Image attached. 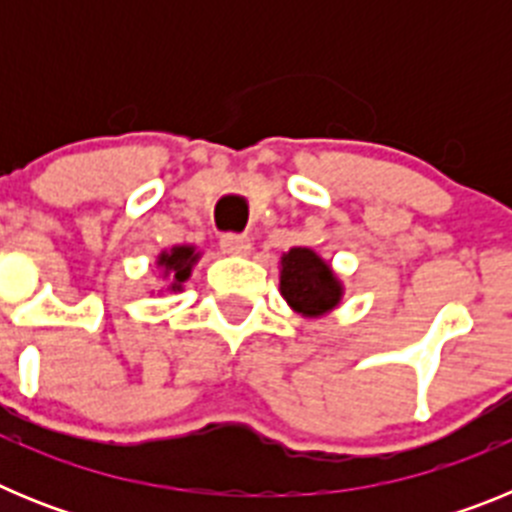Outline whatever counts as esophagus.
I'll use <instances>...</instances> for the list:
<instances>
[{
	"mask_svg": "<svg viewBox=\"0 0 512 512\" xmlns=\"http://www.w3.org/2000/svg\"><path fill=\"white\" fill-rule=\"evenodd\" d=\"M220 246H223L225 253H233V256H246L251 251V241H248V235L241 233H225L220 238Z\"/></svg>",
	"mask_w": 512,
	"mask_h": 512,
	"instance_id": "esophagus-1",
	"label": "esophagus"
}]
</instances>
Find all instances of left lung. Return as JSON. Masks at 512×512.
Instances as JSON below:
<instances>
[{"instance_id": "8db88e82", "label": "left lung", "mask_w": 512, "mask_h": 512, "mask_svg": "<svg viewBox=\"0 0 512 512\" xmlns=\"http://www.w3.org/2000/svg\"><path fill=\"white\" fill-rule=\"evenodd\" d=\"M279 289L287 305L305 318H318L341 302V282L310 248H292L282 256Z\"/></svg>"}]
</instances>
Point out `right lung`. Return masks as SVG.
Instances as JSON below:
<instances>
[{"instance_id": "add662e5", "label": "right lung", "mask_w": 512, "mask_h": 512, "mask_svg": "<svg viewBox=\"0 0 512 512\" xmlns=\"http://www.w3.org/2000/svg\"><path fill=\"white\" fill-rule=\"evenodd\" d=\"M200 259V253H194L192 246H176L158 256V266H164V277H171V289H182V282L189 279L194 261Z\"/></svg>"}]
</instances>
